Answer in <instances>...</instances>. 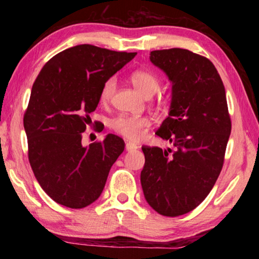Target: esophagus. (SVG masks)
I'll use <instances>...</instances> for the list:
<instances>
[{"label": "esophagus", "instance_id": "obj_1", "mask_svg": "<svg viewBox=\"0 0 259 259\" xmlns=\"http://www.w3.org/2000/svg\"><path fill=\"white\" fill-rule=\"evenodd\" d=\"M138 148L137 145H135V144H131V143H126L125 144V150L128 152H133V151H136Z\"/></svg>", "mask_w": 259, "mask_h": 259}]
</instances>
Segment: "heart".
I'll use <instances>...</instances> for the list:
<instances>
[{"instance_id": "1", "label": "heart", "mask_w": 259, "mask_h": 259, "mask_svg": "<svg viewBox=\"0 0 259 259\" xmlns=\"http://www.w3.org/2000/svg\"><path fill=\"white\" fill-rule=\"evenodd\" d=\"M130 78L136 89L145 97H152L160 89V78L148 71H136ZM115 89V80L108 78L100 89L99 102L102 104L111 102ZM111 128L129 142H139L150 128V120L145 116L120 115L111 122Z\"/></svg>"}]
</instances>
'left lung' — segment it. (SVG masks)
<instances>
[{"label":"left lung","mask_w":259,"mask_h":259,"mask_svg":"<svg viewBox=\"0 0 259 259\" xmlns=\"http://www.w3.org/2000/svg\"><path fill=\"white\" fill-rule=\"evenodd\" d=\"M150 59L172 82L169 116L155 134L172 143L175 151L143 146L140 183L156 212L177 217L195 209L212 190L224 164L231 117L224 84L208 58L172 48L152 51Z\"/></svg>","instance_id":"8db88e82"}]
</instances>
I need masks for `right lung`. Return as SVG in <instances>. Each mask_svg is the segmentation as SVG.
<instances>
[{
    "label": "right lung",
    "mask_w": 259,
    "mask_h": 259,
    "mask_svg": "<svg viewBox=\"0 0 259 259\" xmlns=\"http://www.w3.org/2000/svg\"><path fill=\"white\" fill-rule=\"evenodd\" d=\"M137 52L80 45L59 52L35 80L24 128L35 178L57 203L81 209L97 200L109 170L124 151L123 139L109 134L83 147L100 89Z\"/></svg>",
    "instance_id": "obj_1"
}]
</instances>
